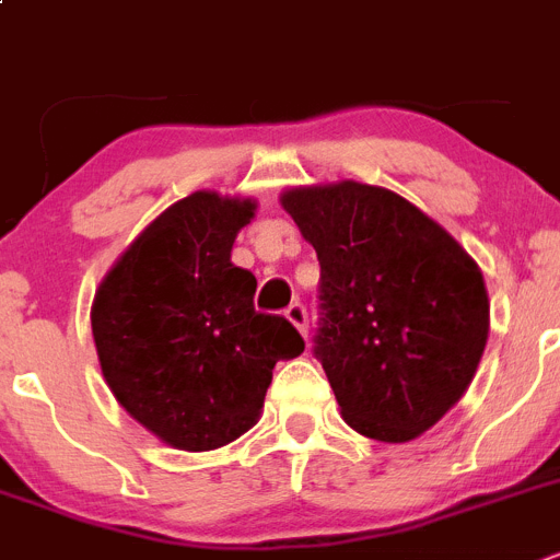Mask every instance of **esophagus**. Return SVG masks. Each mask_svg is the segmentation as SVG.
<instances>
[{
	"label": "esophagus",
	"mask_w": 560,
	"mask_h": 560,
	"mask_svg": "<svg viewBox=\"0 0 560 560\" xmlns=\"http://www.w3.org/2000/svg\"><path fill=\"white\" fill-rule=\"evenodd\" d=\"M285 319H289L291 325H294L296 330L302 332V336H307V311H305V305L294 302V305L285 307Z\"/></svg>",
	"instance_id": "1"
}]
</instances>
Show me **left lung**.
Returning <instances> with one entry per match:
<instances>
[{"instance_id": "1", "label": "left lung", "mask_w": 560, "mask_h": 560, "mask_svg": "<svg viewBox=\"0 0 560 560\" xmlns=\"http://www.w3.org/2000/svg\"><path fill=\"white\" fill-rule=\"evenodd\" d=\"M283 208L319 258L314 355L343 422L392 444L417 439L464 397L486 350L478 264L388 188H291Z\"/></svg>"}]
</instances>
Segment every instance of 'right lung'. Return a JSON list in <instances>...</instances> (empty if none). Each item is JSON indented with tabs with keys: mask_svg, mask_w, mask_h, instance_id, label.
<instances>
[{
	"mask_svg": "<svg viewBox=\"0 0 560 560\" xmlns=\"http://www.w3.org/2000/svg\"><path fill=\"white\" fill-rule=\"evenodd\" d=\"M253 210L213 191L174 202L102 280L91 311L113 397L188 453L253 428L275 363L305 350L289 319L255 311L253 271L230 264Z\"/></svg>",
	"mask_w": 560,
	"mask_h": 560,
	"instance_id": "obj_1",
	"label": "right lung"
}]
</instances>
